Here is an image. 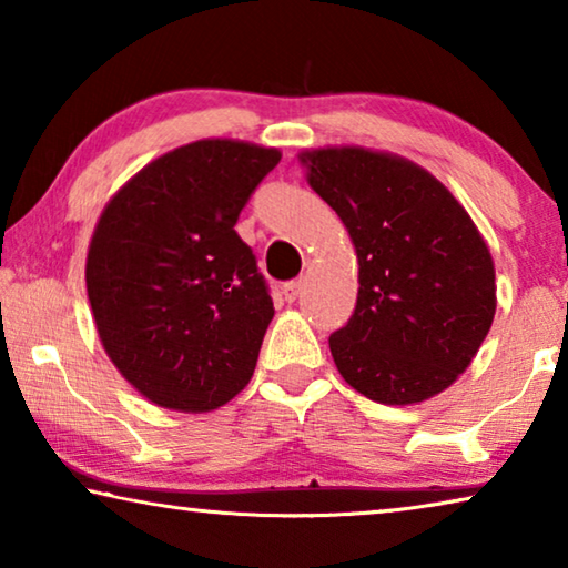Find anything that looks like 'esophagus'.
Here are the masks:
<instances>
[{
    "label": "esophagus",
    "instance_id": "esophagus-1",
    "mask_svg": "<svg viewBox=\"0 0 568 568\" xmlns=\"http://www.w3.org/2000/svg\"><path fill=\"white\" fill-rule=\"evenodd\" d=\"M301 291H303V281H291L287 283L285 287H283V293H285V301L287 303H293L297 295H301Z\"/></svg>",
    "mask_w": 568,
    "mask_h": 568
}]
</instances>
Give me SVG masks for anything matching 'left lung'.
<instances>
[{
	"mask_svg": "<svg viewBox=\"0 0 568 568\" xmlns=\"http://www.w3.org/2000/svg\"><path fill=\"white\" fill-rule=\"evenodd\" d=\"M301 160L361 265L355 311L328 338L341 376L388 406L436 396L468 368L496 313L494 261L474 220L403 158L328 148Z\"/></svg>",
	"mask_w": 568,
	"mask_h": 568,
	"instance_id": "obj_1",
	"label": "left lung"
}]
</instances>
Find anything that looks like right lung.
<instances>
[{
  "label": "right lung",
  "instance_id": "obj_1",
  "mask_svg": "<svg viewBox=\"0 0 568 568\" xmlns=\"http://www.w3.org/2000/svg\"><path fill=\"white\" fill-rule=\"evenodd\" d=\"M277 162L247 142H192L140 170L94 227V325L122 376L162 408L213 410L253 378L275 311L235 223Z\"/></svg>",
  "mask_w": 568,
  "mask_h": 568
}]
</instances>
